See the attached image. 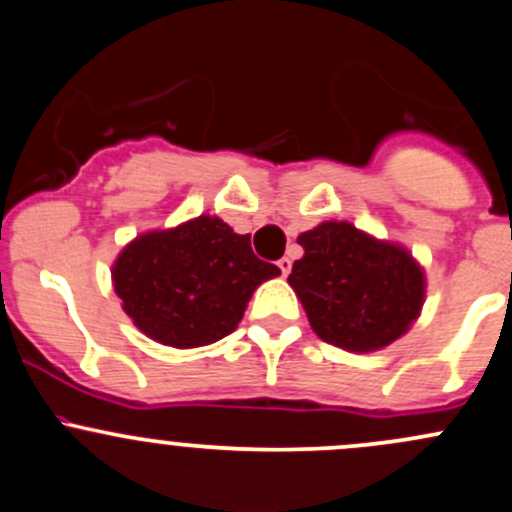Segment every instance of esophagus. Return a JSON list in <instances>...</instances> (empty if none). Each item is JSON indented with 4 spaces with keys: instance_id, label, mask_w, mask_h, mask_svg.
Segmentation results:
<instances>
[{
    "instance_id": "1",
    "label": "esophagus",
    "mask_w": 512,
    "mask_h": 512,
    "mask_svg": "<svg viewBox=\"0 0 512 512\" xmlns=\"http://www.w3.org/2000/svg\"><path fill=\"white\" fill-rule=\"evenodd\" d=\"M291 266H293L291 258H281V261H278V268H281L283 276H288V273H291Z\"/></svg>"
}]
</instances>
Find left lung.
<instances>
[{
	"mask_svg": "<svg viewBox=\"0 0 512 512\" xmlns=\"http://www.w3.org/2000/svg\"><path fill=\"white\" fill-rule=\"evenodd\" d=\"M303 258L288 283L320 340L347 352H374L399 340L421 315L426 273L394 241L350 221H323L298 236Z\"/></svg>",
	"mask_w": 512,
	"mask_h": 512,
	"instance_id": "1",
	"label": "left lung"
}]
</instances>
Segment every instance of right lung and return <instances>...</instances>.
Here are the masks:
<instances>
[{"mask_svg": "<svg viewBox=\"0 0 512 512\" xmlns=\"http://www.w3.org/2000/svg\"><path fill=\"white\" fill-rule=\"evenodd\" d=\"M110 276L135 328L189 350L234 333L256 288L281 271L256 258L249 234L202 214L135 236Z\"/></svg>", "mask_w": 512, "mask_h": 512, "instance_id": "1", "label": "right lung"}]
</instances>
